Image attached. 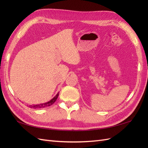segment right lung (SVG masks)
<instances>
[{"label":"right lung","mask_w":148,"mask_h":148,"mask_svg":"<svg viewBox=\"0 0 148 148\" xmlns=\"http://www.w3.org/2000/svg\"><path fill=\"white\" fill-rule=\"evenodd\" d=\"M59 93L58 92L56 96L52 98V99L49 101V102H46V103H44V104H37V105H33V106H29V107H31V108H34V109H38V108H44V107H48V106H50L51 105H52L53 103H54L56 102V101L57 100V97H58V96H59Z\"/></svg>","instance_id":"1"}]
</instances>
